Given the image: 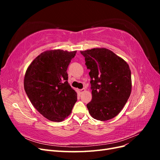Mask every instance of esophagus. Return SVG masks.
I'll return each instance as SVG.
<instances>
[{
    "label": "esophagus",
    "instance_id": "esophagus-1",
    "mask_svg": "<svg viewBox=\"0 0 160 160\" xmlns=\"http://www.w3.org/2000/svg\"><path fill=\"white\" fill-rule=\"evenodd\" d=\"M85 91V89H78V92H79V93L80 94H81V93H84Z\"/></svg>",
    "mask_w": 160,
    "mask_h": 160
}]
</instances>
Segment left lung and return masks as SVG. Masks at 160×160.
Here are the masks:
<instances>
[{
    "instance_id": "8db88e82",
    "label": "left lung",
    "mask_w": 160,
    "mask_h": 160,
    "mask_svg": "<svg viewBox=\"0 0 160 160\" xmlns=\"http://www.w3.org/2000/svg\"><path fill=\"white\" fill-rule=\"evenodd\" d=\"M90 69L92 100L87 105L92 118L107 121L117 116L132 92V76L127 62L105 48L81 51Z\"/></svg>"
}]
</instances>
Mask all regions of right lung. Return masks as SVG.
Masks as SVG:
<instances>
[{
	"label": "right lung",
	"mask_w": 160,
	"mask_h": 160,
	"mask_svg": "<svg viewBox=\"0 0 160 160\" xmlns=\"http://www.w3.org/2000/svg\"><path fill=\"white\" fill-rule=\"evenodd\" d=\"M77 51L50 49L41 52L28 67L24 88L43 117L61 122L71 114L77 94L68 83L67 72Z\"/></svg>",
	"instance_id": "add662e5"
}]
</instances>
